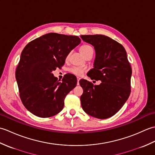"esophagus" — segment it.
Listing matches in <instances>:
<instances>
[{
    "instance_id": "esophagus-1",
    "label": "esophagus",
    "mask_w": 155,
    "mask_h": 155,
    "mask_svg": "<svg viewBox=\"0 0 155 155\" xmlns=\"http://www.w3.org/2000/svg\"><path fill=\"white\" fill-rule=\"evenodd\" d=\"M81 78L79 77H77V85L79 84V81H80Z\"/></svg>"
}]
</instances>
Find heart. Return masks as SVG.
<instances>
[{
  "instance_id": "obj_1",
  "label": "heart",
  "mask_w": 155,
  "mask_h": 155,
  "mask_svg": "<svg viewBox=\"0 0 155 155\" xmlns=\"http://www.w3.org/2000/svg\"><path fill=\"white\" fill-rule=\"evenodd\" d=\"M80 50L81 52H82V54H83L84 57L87 54L89 53V52H93V48L92 47L91 45H84L83 46H81ZM68 71L72 74L79 77V76H81L85 71H86V69L81 67H72L68 68Z\"/></svg>"
}]
</instances>
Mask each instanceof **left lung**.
<instances>
[{"mask_svg":"<svg viewBox=\"0 0 155 155\" xmlns=\"http://www.w3.org/2000/svg\"><path fill=\"white\" fill-rule=\"evenodd\" d=\"M81 37L93 45L96 52L94 68L87 76L101 81L99 85L84 79L79 81L83 88L81 106L88 114L105 119L116 114L129 97L132 68L123 46L116 41L101 35Z\"/></svg>","mask_w":155,"mask_h":155,"instance_id":"obj_1","label":"left lung"}]
</instances>
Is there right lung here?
Instances as JSON below:
<instances>
[{"label":"right lung","mask_w":155,"mask_h":155,"mask_svg":"<svg viewBox=\"0 0 155 155\" xmlns=\"http://www.w3.org/2000/svg\"><path fill=\"white\" fill-rule=\"evenodd\" d=\"M80 43L77 36L51 32L26 45L15 76L20 98L31 113L48 118L62 110L64 98L76 87L77 79L67 74L60 82L52 72L64 65L69 52Z\"/></svg>","instance_id":"add662e5"}]
</instances>
